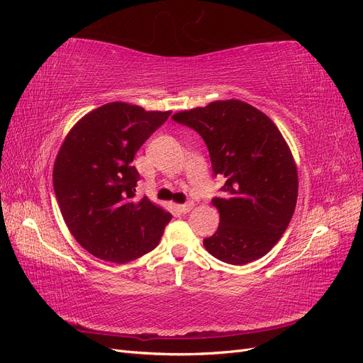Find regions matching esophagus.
Listing matches in <instances>:
<instances>
[{"label": "esophagus", "mask_w": 363, "mask_h": 363, "mask_svg": "<svg viewBox=\"0 0 363 363\" xmlns=\"http://www.w3.org/2000/svg\"><path fill=\"white\" fill-rule=\"evenodd\" d=\"M194 207V203H186V204H177V208L182 212V213H188L192 211Z\"/></svg>", "instance_id": "esophagus-1"}]
</instances>
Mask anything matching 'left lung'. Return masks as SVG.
<instances>
[{
    "label": "left lung",
    "instance_id": "left-lung-1",
    "mask_svg": "<svg viewBox=\"0 0 363 363\" xmlns=\"http://www.w3.org/2000/svg\"><path fill=\"white\" fill-rule=\"evenodd\" d=\"M171 118L199 131L215 175L225 179L224 195L212 200L219 225L204 248L230 265L265 256L286 232L298 196L296 164L277 125L240 100L212 101Z\"/></svg>",
    "mask_w": 363,
    "mask_h": 363
}]
</instances>
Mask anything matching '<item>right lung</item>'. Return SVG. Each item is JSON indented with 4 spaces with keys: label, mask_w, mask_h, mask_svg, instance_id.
Here are the masks:
<instances>
[{
    "label": "right lung",
    "mask_w": 363,
    "mask_h": 363,
    "mask_svg": "<svg viewBox=\"0 0 363 363\" xmlns=\"http://www.w3.org/2000/svg\"><path fill=\"white\" fill-rule=\"evenodd\" d=\"M171 115L124 101L107 103L68 131L52 168L62 216L92 256L127 263L156 248L172 215L136 196L131 164L140 145Z\"/></svg>",
    "instance_id": "right-lung-1"
}]
</instances>
